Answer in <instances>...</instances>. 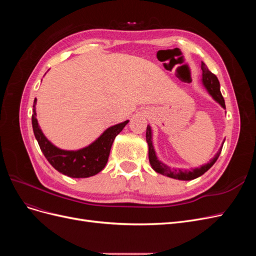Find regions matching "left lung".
Masks as SVG:
<instances>
[{
  "mask_svg": "<svg viewBox=\"0 0 256 256\" xmlns=\"http://www.w3.org/2000/svg\"><path fill=\"white\" fill-rule=\"evenodd\" d=\"M200 67H202V80L200 81H202L204 88L206 90L208 94L212 96V98L214 100V102H218L223 109L226 110V102H224V99L220 92V83L218 78L208 70L207 66L203 63V62H202V66ZM224 141H226V138L223 140L222 145L219 148V150L214 154V157L210 161L207 162V164L200 166V168H194L191 170L180 168H171L168 166L164 164L161 160H159V158L157 157V154H156V150H154V143H152V127L150 125H147V128H146V142H147V145H148V159L152 170L154 172H157L161 175H164L168 177L174 178V180H194V178H198L200 175H203L205 172H207L208 170L214 164L216 159L219 158Z\"/></svg>",
  "mask_w": 256,
  "mask_h": 256,
  "instance_id": "obj_1",
  "label": "left lung"
}]
</instances>
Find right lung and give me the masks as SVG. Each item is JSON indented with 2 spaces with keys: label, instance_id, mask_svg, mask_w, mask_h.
I'll return each mask as SVG.
<instances>
[{
  "label": "right lung",
  "instance_id": "right-lung-1",
  "mask_svg": "<svg viewBox=\"0 0 256 256\" xmlns=\"http://www.w3.org/2000/svg\"><path fill=\"white\" fill-rule=\"evenodd\" d=\"M36 104L37 99L35 98L32 126L40 150L49 164L56 171L72 178H86L102 172L109 159L111 147L116 136L122 132L124 127L129 122V120H125L106 128L94 142L80 150H62L44 134L36 118Z\"/></svg>",
  "mask_w": 256,
  "mask_h": 256
}]
</instances>
